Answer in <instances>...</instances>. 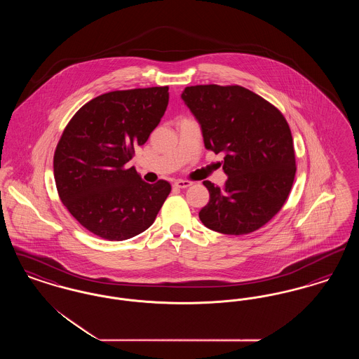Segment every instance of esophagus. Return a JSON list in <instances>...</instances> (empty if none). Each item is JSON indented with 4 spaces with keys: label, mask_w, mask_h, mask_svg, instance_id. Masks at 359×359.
Segmentation results:
<instances>
[{
    "label": "esophagus",
    "mask_w": 359,
    "mask_h": 359,
    "mask_svg": "<svg viewBox=\"0 0 359 359\" xmlns=\"http://www.w3.org/2000/svg\"><path fill=\"white\" fill-rule=\"evenodd\" d=\"M173 186L176 188H188L192 186V182H189V180H176L173 183Z\"/></svg>",
    "instance_id": "1"
}]
</instances>
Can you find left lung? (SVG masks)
I'll use <instances>...</instances> for the list:
<instances>
[{"mask_svg": "<svg viewBox=\"0 0 359 359\" xmlns=\"http://www.w3.org/2000/svg\"><path fill=\"white\" fill-rule=\"evenodd\" d=\"M182 100L202 128L207 149L224 154L223 187L205 180L210 201L199 218L229 236L249 234L285 203L296 161L290 125L281 111L242 86L186 87Z\"/></svg>", "mask_w": 359, "mask_h": 359, "instance_id": "1", "label": "left lung"}]
</instances>
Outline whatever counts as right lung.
<instances>
[{
    "instance_id": "add662e5",
    "label": "right lung",
    "mask_w": 359,
    "mask_h": 359,
    "mask_svg": "<svg viewBox=\"0 0 359 359\" xmlns=\"http://www.w3.org/2000/svg\"><path fill=\"white\" fill-rule=\"evenodd\" d=\"M168 86L110 91L71 118L53 156L62 203L88 231L109 241L136 237L154 222L171 184L145 183L128 167L164 116Z\"/></svg>"
}]
</instances>
